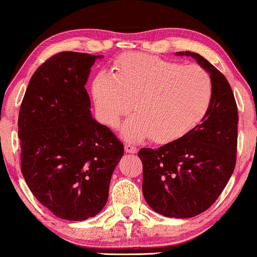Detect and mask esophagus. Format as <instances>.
<instances>
[{
    "instance_id": "1",
    "label": "esophagus",
    "mask_w": 257,
    "mask_h": 257,
    "mask_svg": "<svg viewBox=\"0 0 257 257\" xmlns=\"http://www.w3.org/2000/svg\"><path fill=\"white\" fill-rule=\"evenodd\" d=\"M124 150L125 153H129V154H136L137 153V148L135 146H133V144H125L124 146Z\"/></svg>"
}]
</instances>
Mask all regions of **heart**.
I'll list each match as a JSON object with an SVG mask.
<instances>
[{"mask_svg": "<svg viewBox=\"0 0 257 257\" xmlns=\"http://www.w3.org/2000/svg\"><path fill=\"white\" fill-rule=\"evenodd\" d=\"M92 94L101 118L111 127L130 109L133 101L136 114L121 129L125 140L150 137L156 143H170L190 133L206 116L213 85L200 67L134 52L118 59L111 75H97Z\"/></svg>", "mask_w": 257, "mask_h": 257, "instance_id": "heart-1", "label": "heart"}]
</instances>
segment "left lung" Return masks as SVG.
I'll use <instances>...</instances> for the list:
<instances>
[{
    "mask_svg": "<svg viewBox=\"0 0 257 257\" xmlns=\"http://www.w3.org/2000/svg\"><path fill=\"white\" fill-rule=\"evenodd\" d=\"M190 56L207 72L213 99L201 123L180 139L158 149L143 148L144 199L155 212L169 218H192L212 206L235 168L237 107L232 88L221 72L196 52Z\"/></svg>",
    "mask_w": 257,
    "mask_h": 257,
    "instance_id": "1",
    "label": "left lung"
}]
</instances>
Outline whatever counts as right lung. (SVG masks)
<instances>
[{"instance_id": "add662e5", "label": "right lung", "mask_w": 257, "mask_h": 257, "mask_svg": "<svg viewBox=\"0 0 257 257\" xmlns=\"http://www.w3.org/2000/svg\"><path fill=\"white\" fill-rule=\"evenodd\" d=\"M97 58L60 52L37 68L19 115L21 170L37 200L60 219L95 216L124 148L91 114L86 91Z\"/></svg>"}]
</instances>
